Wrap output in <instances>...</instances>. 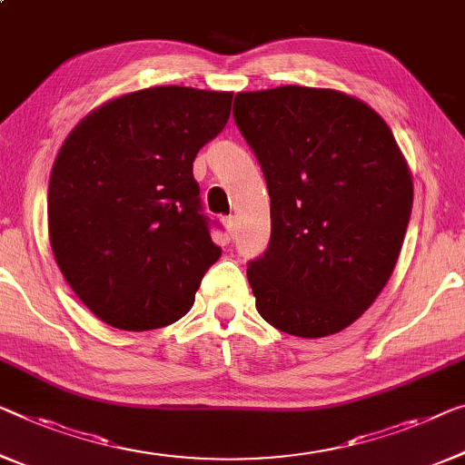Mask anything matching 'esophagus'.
I'll use <instances>...</instances> for the list:
<instances>
[{
	"label": "esophagus",
	"instance_id": "1",
	"mask_svg": "<svg viewBox=\"0 0 465 465\" xmlns=\"http://www.w3.org/2000/svg\"><path fill=\"white\" fill-rule=\"evenodd\" d=\"M223 225H225V230H227V233L232 235H235V227H238V223H235V219L233 217H227V219H223Z\"/></svg>",
	"mask_w": 465,
	"mask_h": 465
}]
</instances>
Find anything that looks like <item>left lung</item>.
<instances>
[{
	"mask_svg": "<svg viewBox=\"0 0 465 465\" xmlns=\"http://www.w3.org/2000/svg\"><path fill=\"white\" fill-rule=\"evenodd\" d=\"M233 119L272 198V242L248 267L262 320L299 338L355 323L391 280L413 177L391 127L338 89L235 94Z\"/></svg>",
	"mask_w": 465,
	"mask_h": 465,
	"instance_id": "8db88e82",
	"label": "left lung"
}]
</instances>
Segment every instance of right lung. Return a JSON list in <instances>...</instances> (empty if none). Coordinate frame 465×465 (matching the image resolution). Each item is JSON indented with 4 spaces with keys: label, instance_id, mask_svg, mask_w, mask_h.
<instances>
[{
    "label": "right lung",
    "instance_id": "add662e5",
    "mask_svg": "<svg viewBox=\"0 0 465 465\" xmlns=\"http://www.w3.org/2000/svg\"><path fill=\"white\" fill-rule=\"evenodd\" d=\"M232 92L158 85L74 124L47 188L54 259L104 323L143 331L188 313L221 256L200 213L193 158L225 127Z\"/></svg>",
    "mask_w": 465,
    "mask_h": 465
}]
</instances>
